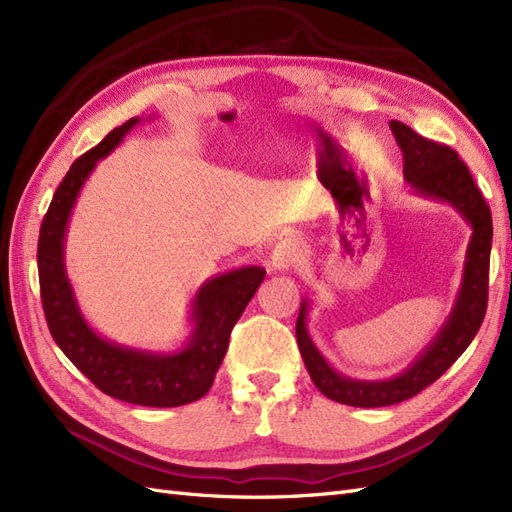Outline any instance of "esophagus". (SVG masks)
Instances as JSON below:
<instances>
[{
	"label": "esophagus",
	"mask_w": 512,
	"mask_h": 512,
	"mask_svg": "<svg viewBox=\"0 0 512 512\" xmlns=\"http://www.w3.org/2000/svg\"><path fill=\"white\" fill-rule=\"evenodd\" d=\"M301 258H303L301 243L297 239L286 237L273 247L271 267H273V271H290L292 267L299 265Z\"/></svg>",
	"instance_id": "obj_1"
}]
</instances>
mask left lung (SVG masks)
<instances>
[{
	"label": "left lung",
	"instance_id": "8db88e82",
	"mask_svg": "<svg viewBox=\"0 0 512 512\" xmlns=\"http://www.w3.org/2000/svg\"><path fill=\"white\" fill-rule=\"evenodd\" d=\"M391 132L404 153V177L410 188L427 198L453 205L472 226L466 252L463 282L457 301L444 327L421 356L399 376L389 380H352L327 363L307 333V301L301 303L297 318V342L303 363L316 389L333 401L356 408H382L406 401L436 382L476 337L487 312L489 254H491V211L476 188L468 166L448 145L429 141L401 121H391Z\"/></svg>",
	"mask_w": 512,
	"mask_h": 512
}]
</instances>
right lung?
Wrapping results in <instances>:
<instances>
[{"label":"right lung","instance_id":"right-lung-1","mask_svg":"<svg viewBox=\"0 0 512 512\" xmlns=\"http://www.w3.org/2000/svg\"><path fill=\"white\" fill-rule=\"evenodd\" d=\"M138 123L136 117L104 136L76 160L53 194L38 239V277L42 309L55 344L106 395L149 408L192 404L213 384L228 350L230 331L265 280L262 267H243L215 275L196 292L194 329L179 352L156 354L123 348L100 337L76 305L64 265L68 218L85 179Z\"/></svg>","mask_w":512,"mask_h":512}]
</instances>
